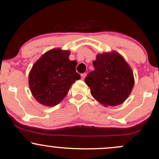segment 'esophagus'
Masks as SVG:
<instances>
[{
  "label": "esophagus",
  "mask_w": 159,
  "mask_h": 159,
  "mask_svg": "<svg viewBox=\"0 0 159 159\" xmlns=\"http://www.w3.org/2000/svg\"><path fill=\"white\" fill-rule=\"evenodd\" d=\"M80 76H81V79L84 80L86 76V73H82V74L80 75Z\"/></svg>",
  "instance_id": "obj_1"
}]
</instances>
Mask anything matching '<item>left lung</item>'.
<instances>
[{"mask_svg": "<svg viewBox=\"0 0 159 159\" xmlns=\"http://www.w3.org/2000/svg\"><path fill=\"white\" fill-rule=\"evenodd\" d=\"M94 70L85 82L92 97L104 106H116L124 102L134 86L132 69L117 52L103 53L93 62Z\"/></svg>", "mask_w": 159, "mask_h": 159, "instance_id": "obj_1", "label": "left lung"}]
</instances>
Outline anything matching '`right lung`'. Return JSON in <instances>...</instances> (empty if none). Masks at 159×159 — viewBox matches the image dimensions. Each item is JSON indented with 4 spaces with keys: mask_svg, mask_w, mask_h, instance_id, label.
<instances>
[{
    "mask_svg": "<svg viewBox=\"0 0 159 159\" xmlns=\"http://www.w3.org/2000/svg\"><path fill=\"white\" fill-rule=\"evenodd\" d=\"M70 52L52 49L32 66L29 84L33 97L40 104L53 107L68 93L71 85L80 75L75 70L77 62L69 60Z\"/></svg>",
    "mask_w": 159,
    "mask_h": 159,
    "instance_id": "1",
    "label": "right lung"
}]
</instances>
